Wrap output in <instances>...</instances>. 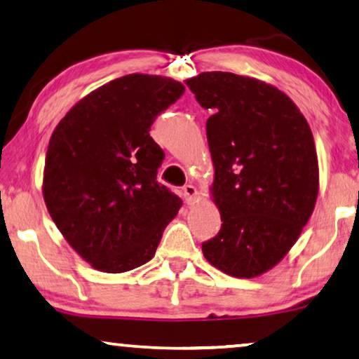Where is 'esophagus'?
<instances>
[{
    "label": "esophagus",
    "mask_w": 359,
    "mask_h": 359,
    "mask_svg": "<svg viewBox=\"0 0 359 359\" xmlns=\"http://www.w3.org/2000/svg\"><path fill=\"white\" fill-rule=\"evenodd\" d=\"M182 190H184V198L187 205H191L196 198H198V190H196L195 185L187 184Z\"/></svg>",
    "instance_id": "obj_1"
}]
</instances>
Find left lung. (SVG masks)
Instances as JSON below:
<instances>
[{
  "instance_id": "left-lung-1",
  "label": "left lung",
  "mask_w": 359,
  "mask_h": 359,
  "mask_svg": "<svg viewBox=\"0 0 359 359\" xmlns=\"http://www.w3.org/2000/svg\"><path fill=\"white\" fill-rule=\"evenodd\" d=\"M185 84L213 112L206 120L210 190L223 224L201 250L226 275L255 278L280 264L314 211V136L296 104L265 81L206 72Z\"/></svg>"
}]
</instances>
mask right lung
Wrapping results in <instances>:
<instances>
[{
	"label": "right lung",
	"mask_w": 359,
	"mask_h": 359,
	"mask_svg": "<svg viewBox=\"0 0 359 359\" xmlns=\"http://www.w3.org/2000/svg\"><path fill=\"white\" fill-rule=\"evenodd\" d=\"M158 74H128L84 95L50 138L42 194L53 223L95 270L123 273L149 262L182 206L156 180L164 151L154 118L184 94Z\"/></svg>",
	"instance_id": "add662e5"
}]
</instances>
